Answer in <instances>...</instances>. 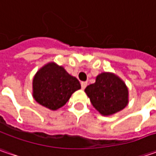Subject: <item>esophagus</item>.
<instances>
[{"label": "esophagus", "instance_id": "34e87169", "mask_svg": "<svg viewBox=\"0 0 156 156\" xmlns=\"http://www.w3.org/2000/svg\"><path fill=\"white\" fill-rule=\"evenodd\" d=\"M81 88H82V89H85V87H87V81H82V82L81 83Z\"/></svg>", "mask_w": 156, "mask_h": 156}]
</instances>
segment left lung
<instances>
[{
	"label": "left lung",
	"instance_id": "8db88e82",
	"mask_svg": "<svg viewBox=\"0 0 156 156\" xmlns=\"http://www.w3.org/2000/svg\"><path fill=\"white\" fill-rule=\"evenodd\" d=\"M94 108L104 116L118 113L129 104V88L118 75L103 72L85 88Z\"/></svg>",
	"mask_w": 156,
	"mask_h": 156
}]
</instances>
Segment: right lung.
I'll return each mask as SVG.
<instances>
[{
  "mask_svg": "<svg viewBox=\"0 0 156 156\" xmlns=\"http://www.w3.org/2000/svg\"><path fill=\"white\" fill-rule=\"evenodd\" d=\"M80 88L79 81L54 62L45 64L34 76V99L50 110L62 108Z\"/></svg>",
  "mask_w": 156,
  "mask_h": 156,
  "instance_id": "obj_1",
  "label": "right lung"
}]
</instances>
